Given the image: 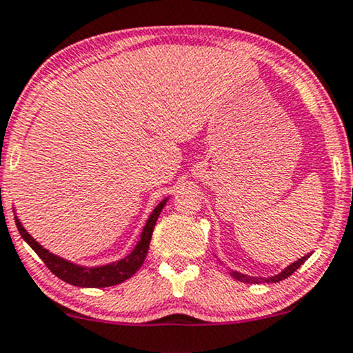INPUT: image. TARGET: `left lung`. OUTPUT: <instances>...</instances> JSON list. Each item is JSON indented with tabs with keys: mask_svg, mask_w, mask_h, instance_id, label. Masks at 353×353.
<instances>
[{
	"mask_svg": "<svg viewBox=\"0 0 353 353\" xmlns=\"http://www.w3.org/2000/svg\"><path fill=\"white\" fill-rule=\"evenodd\" d=\"M311 254H313V252L305 254V256L298 259V261L290 262V264L285 267L283 270H280L279 274H274V275H269V276L248 275V274H243V272H239V270H230V275L233 276V279L239 280V282H244V283H276V282H280V280L287 279V276L292 275L296 269H300V267L305 264V261H307V257H310Z\"/></svg>",
	"mask_w": 353,
	"mask_h": 353,
	"instance_id": "8db88e82",
	"label": "left lung"
}]
</instances>
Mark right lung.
Wrapping results in <instances>:
<instances>
[{
    "instance_id": "add662e5",
    "label": "right lung",
    "mask_w": 353,
    "mask_h": 353,
    "mask_svg": "<svg viewBox=\"0 0 353 353\" xmlns=\"http://www.w3.org/2000/svg\"><path fill=\"white\" fill-rule=\"evenodd\" d=\"M169 195L166 199H163L161 202L156 205L153 212L150 213L148 220H146L143 230L140 233V239L137 241V244L127 256L114 262H107V264L101 265H81L77 262L68 261V259L57 256L52 251H48L47 248H43L37 239H34L28 230L24 228L19 218L14 212V220L16 226L19 230L22 239L34 249V252L46 262V265L55 274L58 279H61L63 282L74 285V287L81 288H104V287H112V285H119L125 282L127 279H130L133 274H137V270L143 265L146 254L150 249V241L151 234H153L154 225L158 221L159 213L164 208V205L168 203Z\"/></svg>"
}]
</instances>
